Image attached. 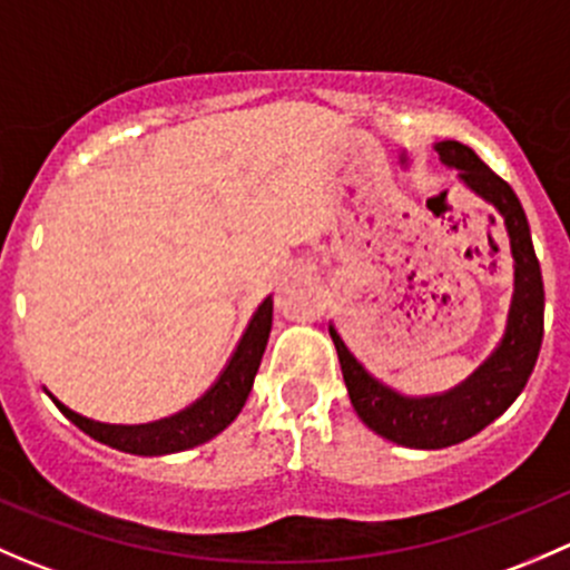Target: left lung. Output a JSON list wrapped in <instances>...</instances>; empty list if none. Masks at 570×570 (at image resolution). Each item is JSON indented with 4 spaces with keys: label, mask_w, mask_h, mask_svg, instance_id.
I'll return each instance as SVG.
<instances>
[{
    "label": "left lung",
    "mask_w": 570,
    "mask_h": 570,
    "mask_svg": "<svg viewBox=\"0 0 570 570\" xmlns=\"http://www.w3.org/2000/svg\"><path fill=\"white\" fill-rule=\"evenodd\" d=\"M441 165L455 170L465 189L497 209L504 220L513 256V297L504 333L485 361L465 381L446 392L402 394L372 375L344 344L333 322L327 325L336 344L338 364L347 383L350 402L370 430L411 450H444L485 430L524 392L540 342H543V275L532 248L530 223L513 187L499 178L458 140L435 142Z\"/></svg>",
    "instance_id": "1"
}]
</instances>
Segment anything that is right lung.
<instances>
[{"instance_id": "obj_1", "label": "right lung", "mask_w": 570, "mask_h": 570, "mask_svg": "<svg viewBox=\"0 0 570 570\" xmlns=\"http://www.w3.org/2000/svg\"><path fill=\"white\" fill-rule=\"evenodd\" d=\"M269 331H273V297H264V303L250 317L243 338H239L237 350H234L232 361H228L226 370L220 372L215 386L200 396V400H195L189 407H184V411H178L168 419H159V422H148V424L96 422V419H88L82 416V413L71 411V407H68L66 402L57 400L49 389H46V394L55 400V405L60 407V411L66 413V416L82 430V433H88L90 439L101 441V444L112 446V450L129 452V455H142V458L174 455V452H184V450H193V446L206 444V441L220 435L223 430L239 416V411L245 407V400H248L253 389V377H256L258 364H262Z\"/></svg>"}]
</instances>
